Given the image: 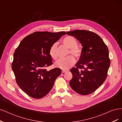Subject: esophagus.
Here are the masks:
<instances>
[{"label":"esophagus","instance_id":"obj_1","mask_svg":"<svg viewBox=\"0 0 122 122\" xmlns=\"http://www.w3.org/2000/svg\"><path fill=\"white\" fill-rule=\"evenodd\" d=\"M67 71H66V70H62V71H61V73H66V72H67Z\"/></svg>","mask_w":122,"mask_h":122}]
</instances>
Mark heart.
<instances>
[{"instance_id": "obj_1", "label": "heart", "mask_w": 122, "mask_h": 122, "mask_svg": "<svg viewBox=\"0 0 122 122\" xmlns=\"http://www.w3.org/2000/svg\"><path fill=\"white\" fill-rule=\"evenodd\" d=\"M62 42L65 45L70 49L69 53H71L76 57H79L81 54V49L78 46V42L72 36H67L65 37ZM57 43H54L51 46L49 50L50 56L54 60H56L57 57ZM75 60L72 56H69L66 58H60L55 63V66L56 68L62 70H67L71 66L74 64Z\"/></svg>"}]
</instances>
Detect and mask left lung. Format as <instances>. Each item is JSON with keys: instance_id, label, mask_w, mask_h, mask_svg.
<instances>
[{"instance_id": "obj_1", "label": "left lung", "mask_w": 122, "mask_h": 122, "mask_svg": "<svg viewBox=\"0 0 122 122\" xmlns=\"http://www.w3.org/2000/svg\"><path fill=\"white\" fill-rule=\"evenodd\" d=\"M66 34L74 36L82 46L79 60L70 70L73 77L70 86L79 94H90L106 78L110 64L108 49L100 36L93 32L77 29Z\"/></svg>"}]
</instances>
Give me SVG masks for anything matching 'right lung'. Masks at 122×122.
<instances>
[{
	"mask_svg": "<svg viewBox=\"0 0 122 122\" xmlns=\"http://www.w3.org/2000/svg\"><path fill=\"white\" fill-rule=\"evenodd\" d=\"M64 35L65 31L35 32L24 38L15 50L12 68L17 84L30 97L45 96L61 74L60 68L47 71L45 68L52 65L51 46Z\"/></svg>",
	"mask_w": 122,
	"mask_h": 122,
	"instance_id": "1",
	"label": "right lung"
}]
</instances>
